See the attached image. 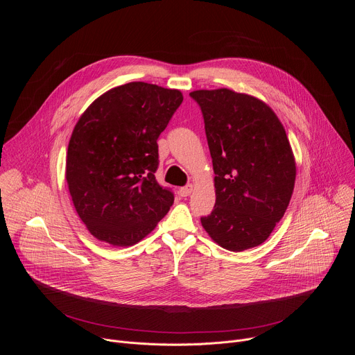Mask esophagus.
I'll list each match as a JSON object with an SVG mask.
<instances>
[{"instance_id": "34e87169", "label": "esophagus", "mask_w": 355, "mask_h": 355, "mask_svg": "<svg viewBox=\"0 0 355 355\" xmlns=\"http://www.w3.org/2000/svg\"><path fill=\"white\" fill-rule=\"evenodd\" d=\"M192 189H193V185H192V184H188V185H185V187H181V188L178 189V193H180V195L184 198V196H188V195H191Z\"/></svg>"}]
</instances>
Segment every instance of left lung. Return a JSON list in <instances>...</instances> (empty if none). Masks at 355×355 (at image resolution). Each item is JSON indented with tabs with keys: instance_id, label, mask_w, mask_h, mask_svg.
Segmentation results:
<instances>
[{
	"instance_id": "1",
	"label": "left lung",
	"mask_w": 355,
	"mask_h": 355,
	"mask_svg": "<svg viewBox=\"0 0 355 355\" xmlns=\"http://www.w3.org/2000/svg\"><path fill=\"white\" fill-rule=\"evenodd\" d=\"M200 107L215 171L216 202L200 223L220 247L264 243L282 219L296 166L286 132L261 99L229 88L189 94Z\"/></svg>"
}]
</instances>
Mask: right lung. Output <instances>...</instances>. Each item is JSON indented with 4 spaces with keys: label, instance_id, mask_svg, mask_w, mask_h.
<instances>
[{
    "label": "right lung",
    "instance_id": "add662e5",
    "mask_svg": "<svg viewBox=\"0 0 355 355\" xmlns=\"http://www.w3.org/2000/svg\"><path fill=\"white\" fill-rule=\"evenodd\" d=\"M182 92L133 81L115 87L84 111L67 148L66 181L89 233L118 247L144 239L174 202L155 173L157 139Z\"/></svg>",
    "mask_w": 355,
    "mask_h": 355
}]
</instances>
